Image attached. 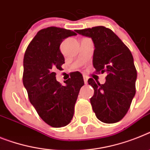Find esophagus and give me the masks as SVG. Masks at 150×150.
Instances as JSON below:
<instances>
[{"label": "esophagus", "mask_w": 150, "mask_h": 150, "mask_svg": "<svg viewBox=\"0 0 150 150\" xmlns=\"http://www.w3.org/2000/svg\"><path fill=\"white\" fill-rule=\"evenodd\" d=\"M83 79H84V82H85V84L87 85V84H88V77L85 76V75H84V76H83Z\"/></svg>", "instance_id": "1"}]
</instances>
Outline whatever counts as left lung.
Wrapping results in <instances>:
<instances>
[{
  "label": "left lung",
  "mask_w": 150,
  "mask_h": 150,
  "mask_svg": "<svg viewBox=\"0 0 150 150\" xmlns=\"http://www.w3.org/2000/svg\"><path fill=\"white\" fill-rule=\"evenodd\" d=\"M75 32L92 40L95 48L93 65L97 72L108 74L103 85L93 79L88 81L94 90L90 100L93 110L101 122L120 121L127 113L136 94L137 73L131 52L111 30L103 26Z\"/></svg>",
  "instance_id": "left-lung-1"
}]
</instances>
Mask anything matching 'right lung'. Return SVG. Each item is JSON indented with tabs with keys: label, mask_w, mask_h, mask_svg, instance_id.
<instances>
[{
	"label": "right lung",
	"mask_w": 150,
	"mask_h": 150,
	"mask_svg": "<svg viewBox=\"0 0 150 150\" xmlns=\"http://www.w3.org/2000/svg\"><path fill=\"white\" fill-rule=\"evenodd\" d=\"M76 35L71 30L54 26L41 30L29 44L23 58V82L30 103L52 127H65L71 122L79 91L84 85L79 73L62 85L56 81L55 72L65 63L59 49L62 42Z\"/></svg>",
	"instance_id": "add662e5"
}]
</instances>
